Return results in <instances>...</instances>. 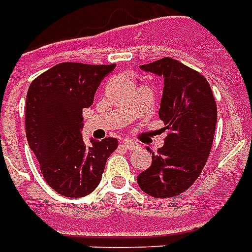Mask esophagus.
<instances>
[{
  "mask_svg": "<svg viewBox=\"0 0 252 252\" xmlns=\"http://www.w3.org/2000/svg\"><path fill=\"white\" fill-rule=\"evenodd\" d=\"M124 147H126V150H129V151H133V150H137L139 147H140V144L139 143H136V141L133 140H126L124 141Z\"/></svg>",
  "mask_w": 252,
  "mask_h": 252,
  "instance_id": "34e87169",
  "label": "esophagus"
}]
</instances>
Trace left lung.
<instances>
[{"mask_svg":"<svg viewBox=\"0 0 252 252\" xmlns=\"http://www.w3.org/2000/svg\"><path fill=\"white\" fill-rule=\"evenodd\" d=\"M140 68L164 79L159 117L169 132L156 154L148 150L152 164L137 184L154 197L176 196L195 183L211 152L215 98L204 76L178 60L164 57Z\"/></svg>","mask_w":252,"mask_h":252,"instance_id":"8db88e82","label":"left lung"}]
</instances>
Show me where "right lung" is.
Segmentation results:
<instances>
[{"label":"right lung","instance_id":"add662e5","mask_svg":"<svg viewBox=\"0 0 252 252\" xmlns=\"http://www.w3.org/2000/svg\"><path fill=\"white\" fill-rule=\"evenodd\" d=\"M116 65L63 63L40 74L28 89L25 131L49 187L60 195L83 197L101 180L117 139L83 140V109L93 104L102 79Z\"/></svg>","mask_w":252,"mask_h":252}]
</instances>
